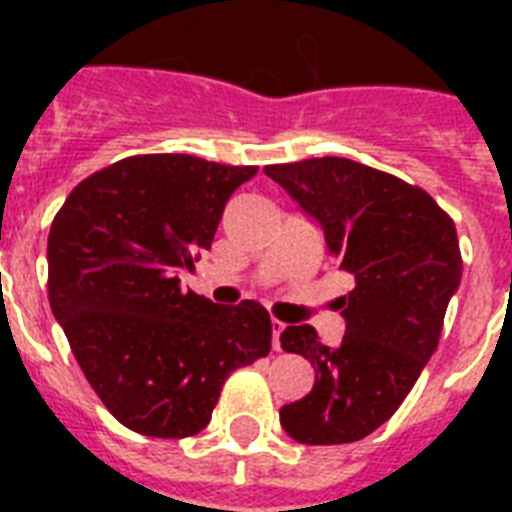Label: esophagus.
<instances>
[{
  "instance_id": "1",
  "label": "esophagus",
  "mask_w": 512,
  "mask_h": 512,
  "mask_svg": "<svg viewBox=\"0 0 512 512\" xmlns=\"http://www.w3.org/2000/svg\"><path fill=\"white\" fill-rule=\"evenodd\" d=\"M284 327H287V324H284V321H279V319H271L273 348H276V350H281V332H284Z\"/></svg>"
}]
</instances>
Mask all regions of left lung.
<instances>
[{
	"label": "left lung",
	"mask_w": 512,
	"mask_h": 512,
	"mask_svg": "<svg viewBox=\"0 0 512 512\" xmlns=\"http://www.w3.org/2000/svg\"><path fill=\"white\" fill-rule=\"evenodd\" d=\"M265 175L319 220L337 268L356 281L340 297L337 348L308 324L281 332V348L316 372L308 396L281 406V428L311 446L361 441L393 417L436 353L462 276L457 228L420 185L353 159L271 164Z\"/></svg>",
	"instance_id": "obj_1"
}]
</instances>
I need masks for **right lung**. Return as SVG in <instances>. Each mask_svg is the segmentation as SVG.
I'll return each mask as SVG.
<instances>
[{
  "instance_id": "obj_1",
  "label": "right lung",
  "mask_w": 512,
  "mask_h": 512,
  "mask_svg": "<svg viewBox=\"0 0 512 512\" xmlns=\"http://www.w3.org/2000/svg\"><path fill=\"white\" fill-rule=\"evenodd\" d=\"M255 172L188 154L127 156L84 177L52 220L50 308L124 428L199 433L228 374L271 353L263 305H215L177 279L212 247L225 201Z\"/></svg>"
}]
</instances>
